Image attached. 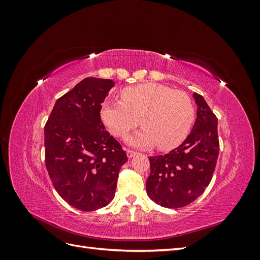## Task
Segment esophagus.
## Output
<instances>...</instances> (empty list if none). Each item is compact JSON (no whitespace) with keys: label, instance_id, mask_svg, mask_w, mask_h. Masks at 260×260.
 I'll list each match as a JSON object with an SVG mask.
<instances>
[{"label":"esophagus","instance_id":"34e87169","mask_svg":"<svg viewBox=\"0 0 260 260\" xmlns=\"http://www.w3.org/2000/svg\"><path fill=\"white\" fill-rule=\"evenodd\" d=\"M137 154L138 153L135 152V151H132V149H127V156L129 157V158H132V157H135Z\"/></svg>","mask_w":260,"mask_h":260}]
</instances>
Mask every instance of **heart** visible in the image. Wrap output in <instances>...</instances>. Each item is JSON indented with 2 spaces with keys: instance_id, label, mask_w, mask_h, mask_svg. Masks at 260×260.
<instances>
[{
  "instance_id": "1",
  "label": "heart",
  "mask_w": 260,
  "mask_h": 260,
  "mask_svg": "<svg viewBox=\"0 0 260 260\" xmlns=\"http://www.w3.org/2000/svg\"><path fill=\"white\" fill-rule=\"evenodd\" d=\"M121 101H105L102 120L113 135L123 138L140 123L143 129L128 139L138 147L157 144L168 151L183 142L194 121V105L185 92L159 83H143L121 91ZM141 120L140 121L139 119Z\"/></svg>"
}]
</instances>
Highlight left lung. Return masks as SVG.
<instances>
[{
  "label": "left lung",
  "instance_id": "left-lung-1",
  "mask_svg": "<svg viewBox=\"0 0 260 260\" xmlns=\"http://www.w3.org/2000/svg\"><path fill=\"white\" fill-rule=\"evenodd\" d=\"M198 115L184 142L165 155L151 156L146 180L149 199L166 208L184 207L201 196L214 175L219 154L218 120L206 101L193 94Z\"/></svg>",
  "mask_w": 260,
  "mask_h": 260
}]
</instances>
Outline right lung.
Returning <instances> with one entry per match:
<instances>
[{
  "label": "right lung",
  "mask_w": 260,
  "mask_h": 260,
  "mask_svg": "<svg viewBox=\"0 0 260 260\" xmlns=\"http://www.w3.org/2000/svg\"><path fill=\"white\" fill-rule=\"evenodd\" d=\"M115 82L89 77L55 103L44 127L45 165L55 190L82 211L105 207L128 160L101 119V107Z\"/></svg>",
  "instance_id": "add662e5"
}]
</instances>
